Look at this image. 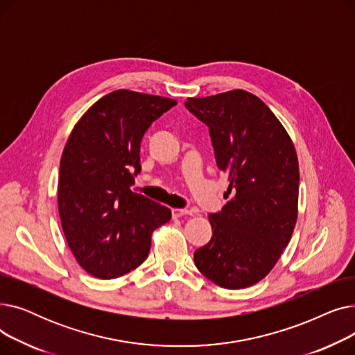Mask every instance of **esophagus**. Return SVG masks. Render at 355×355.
Instances as JSON below:
<instances>
[{
  "label": "esophagus",
  "instance_id": "1",
  "mask_svg": "<svg viewBox=\"0 0 355 355\" xmlns=\"http://www.w3.org/2000/svg\"><path fill=\"white\" fill-rule=\"evenodd\" d=\"M171 214H173V218H180L182 216H194V211L189 209H173Z\"/></svg>",
  "mask_w": 355,
  "mask_h": 355
}]
</instances>
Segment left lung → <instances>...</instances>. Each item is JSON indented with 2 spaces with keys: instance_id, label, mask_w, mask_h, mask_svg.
<instances>
[{
  "instance_id": "1",
  "label": "left lung",
  "mask_w": 355,
  "mask_h": 355,
  "mask_svg": "<svg viewBox=\"0 0 355 355\" xmlns=\"http://www.w3.org/2000/svg\"><path fill=\"white\" fill-rule=\"evenodd\" d=\"M209 126L218 170L229 175L227 204L210 213L213 236L194 252L197 269L216 285L241 289L272 270L297 217L300 166L273 112L246 90L185 102Z\"/></svg>"
}]
</instances>
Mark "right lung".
<instances>
[{
  "label": "right lung",
  "instance_id": "obj_1",
  "mask_svg": "<svg viewBox=\"0 0 355 355\" xmlns=\"http://www.w3.org/2000/svg\"><path fill=\"white\" fill-rule=\"evenodd\" d=\"M174 99L115 90L74 125L59 173V214L71 253L92 276L115 279L138 268L151 234L171 210L134 193L139 149L148 130Z\"/></svg>",
  "mask_w": 355,
  "mask_h": 355
}]
</instances>
